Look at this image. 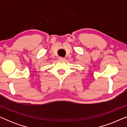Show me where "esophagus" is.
Returning <instances> with one entry per match:
<instances>
[{
    "instance_id": "esophagus-1",
    "label": "esophagus",
    "mask_w": 127,
    "mask_h": 127,
    "mask_svg": "<svg viewBox=\"0 0 127 127\" xmlns=\"http://www.w3.org/2000/svg\"><path fill=\"white\" fill-rule=\"evenodd\" d=\"M59 60L60 61H65V58H64V57H59Z\"/></svg>"
}]
</instances>
